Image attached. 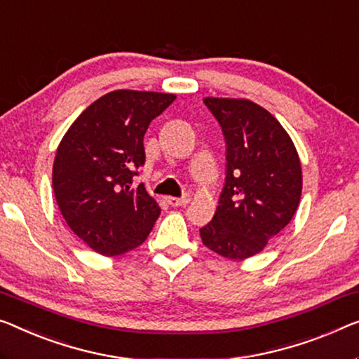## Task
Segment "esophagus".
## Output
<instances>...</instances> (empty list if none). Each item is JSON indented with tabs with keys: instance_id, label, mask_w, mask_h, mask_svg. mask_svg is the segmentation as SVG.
Instances as JSON below:
<instances>
[{
	"instance_id": "obj_1",
	"label": "esophagus",
	"mask_w": 359,
	"mask_h": 359,
	"mask_svg": "<svg viewBox=\"0 0 359 359\" xmlns=\"http://www.w3.org/2000/svg\"><path fill=\"white\" fill-rule=\"evenodd\" d=\"M168 203H169L170 206H185L187 203H190V195L185 194L184 196H180V198H177V196H169V198H168Z\"/></svg>"
}]
</instances>
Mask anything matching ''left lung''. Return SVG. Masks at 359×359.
Listing matches in <instances>:
<instances>
[{
	"label": "left lung",
	"mask_w": 359,
	"mask_h": 359,
	"mask_svg": "<svg viewBox=\"0 0 359 359\" xmlns=\"http://www.w3.org/2000/svg\"><path fill=\"white\" fill-rule=\"evenodd\" d=\"M226 140V179L203 245L231 259L250 258L290 222L302 196V164L271 112L248 100L205 98Z\"/></svg>",
	"instance_id": "1"
}]
</instances>
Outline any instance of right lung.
<instances>
[{
    "instance_id": "right-lung-1",
    "label": "right lung",
    "mask_w": 359,
    "mask_h": 359,
    "mask_svg": "<svg viewBox=\"0 0 359 359\" xmlns=\"http://www.w3.org/2000/svg\"><path fill=\"white\" fill-rule=\"evenodd\" d=\"M175 95L116 90L69 128L53 164V190L67 226L96 253L124 255L145 242L161 208L135 185L149 122Z\"/></svg>"
}]
</instances>
